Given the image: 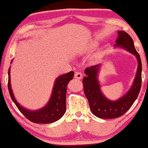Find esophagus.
Returning <instances> with one entry per match:
<instances>
[{"mask_svg":"<svg viewBox=\"0 0 148 148\" xmlns=\"http://www.w3.org/2000/svg\"><path fill=\"white\" fill-rule=\"evenodd\" d=\"M74 77L76 78H78V79H81L82 78V74L80 72H77L75 73L74 74Z\"/></svg>","mask_w":148,"mask_h":148,"instance_id":"1","label":"esophagus"}]
</instances>
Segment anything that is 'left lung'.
I'll use <instances>...</instances> for the list:
<instances>
[{
  "label": "left lung",
  "instance_id": "8db88e82",
  "mask_svg": "<svg viewBox=\"0 0 148 148\" xmlns=\"http://www.w3.org/2000/svg\"><path fill=\"white\" fill-rule=\"evenodd\" d=\"M115 47H121L127 49L136 56L138 66L132 86L125 95L117 101H111L103 95L98 80L101 64H97L86 68L82 83L86 97L88 99L92 113L101 119H114L122 116L126 113L138 97L141 85V61L140 56L136 51L134 41L130 35L123 31H119Z\"/></svg>",
  "mask_w": 148,
  "mask_h": 148
}]
</instances>
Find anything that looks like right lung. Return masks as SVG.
<instances>
[{
    "label": "right lung",
    "mask_w": 148,
    "mask_h": 148,
    "mask_svg": "<svg viewBox=\"0 0 148 148\" xmlns=\"http://www.w3.org/2000/svg\"><path fill=\"white\" fill-rule=\"evenodd\" d=\"M8 74H9L8 88H9L10 96L18 109L27 119L35 123H51L59 120L64 115L66 109V97L67 84L73 78L74 74L73 71L61 75L56 79L53 86L52 94L49 102L44 107L37 111H31L25 109L17 103L11 89L10 68Z\"/></svg>",
    "instance_id": "1"
}]
</instances>
